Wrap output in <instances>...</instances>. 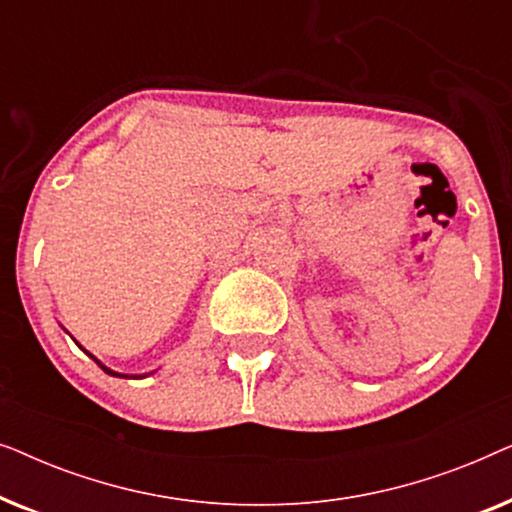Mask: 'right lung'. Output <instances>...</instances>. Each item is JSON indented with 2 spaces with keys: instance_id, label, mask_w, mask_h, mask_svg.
<instances>
[{
  "instance_id": "obj_1",
  "label": "right lung",
  "mask_w": 512,
  "mask_h": 512,
  "mask_svg": "<svg viewBox=\"0 0 512 512\" xmlns=\"http://www.w3.org/2000/svg\"><path fill=\"white\" fill-rule=\"evenodd\" d=\"M76 345H79V342H76ZM79 347H81V345H79ZM81 349H83V347H81ZM83 352H86V349H83ZM86 354H88L90 359H93V361L97 363V366H100L107 375H114V377H128V380H142V377H146V373H144V375H125V373H116V370H111V368L104 366V363H102L100 359H97V356H93L90 352H86ZM149 375H151V373H149Z\"/></svg>"
}]
</instances>
